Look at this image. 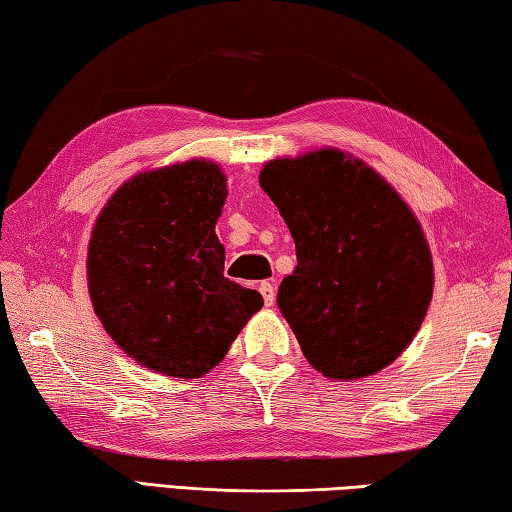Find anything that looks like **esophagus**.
Masks as SVG:
<instances>
[{"label": "esophagus", "instance_id": "obj_1", "mask_svg": "<svg viewBox=\"0 0 512 512\" xmlns=\"http://www.w3.org/2000/svg\"><path fill=\"white\" fill-rule=\"evenodd\" d=\"M258 290H261V294H263V301H265V306H274V299H276L274 285H272L270 281H263L261 285H258Z\"/></svg>", "mask_w": 512, "mask_h": 512}]
</instances>
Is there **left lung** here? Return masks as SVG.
Returning a JSON list of instances; mask_svg holds the SVG:
<instances>
[{
    "instance_id": "left-lung-1",
    "label": "left lung",
    "mask_w": 512,
    "mask_h": 512,
    "mask_svg": "<svg viewBox=\"0 0 512 512\" xmlns=\"http://www.w3.org/2000/svg\"><path fill=\"white\" fill-rule=\"evenodd\" d=\"M258 182L297 247L276 303L306 360L333 380L382 371L411 344L434 292L416 215L382 175L335 148L267 161Z\"/></svg>"
}]
</instances>
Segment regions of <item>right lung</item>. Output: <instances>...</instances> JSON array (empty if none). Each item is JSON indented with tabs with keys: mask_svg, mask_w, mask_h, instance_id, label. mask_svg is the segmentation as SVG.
Segmentation results:
<instances>
[{
	"mask_svg": "<svg viewBox=\"0 0 512 512\" xmlns=\"http://www.w3.org/2000/svg\"><path fill=\"white\" fill-rule=\"evenodd\" d=\"M224 200L220 166L191 159L134 175L96 218L89 299L107 335L150 371L209 373L263 308L261 294L222 274L215 222Z\"/></svg>",
	"mask_w": 512,
	"mask_h": 512,
	"instance_id": "right-lung-1",
	"label": "right lung"
}]
</instances>
